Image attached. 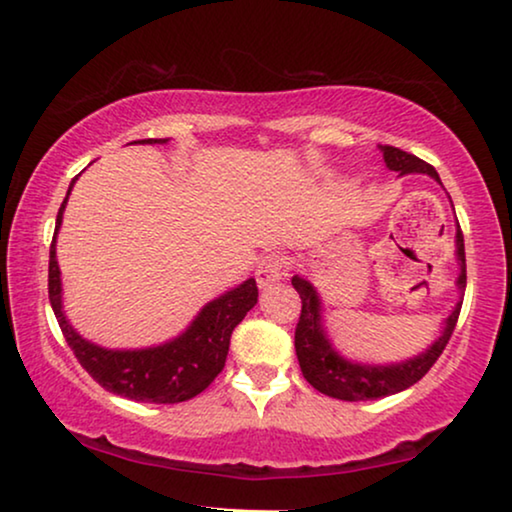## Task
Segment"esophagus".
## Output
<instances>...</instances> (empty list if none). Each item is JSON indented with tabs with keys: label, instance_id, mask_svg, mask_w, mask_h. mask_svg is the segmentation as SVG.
<instances>
[{
	"label": "esophagus",
	"instance_id": "1",
	"mask_svg": "<svg viewBox=\"0 0 512 512\" xmlns=\"http://www.w3.org/2000/svg\"><path fill=\"white\" fill-rule=\"evenodd\" d=\"M286 272V258L279 256V254H268L263 256L261 261H258V268H256V282L261 289H268V286L277 284L279 279L284 277Z\"/></svg>",
	"mask_w": 512,
	"mask_h": 512
}]
</instances>
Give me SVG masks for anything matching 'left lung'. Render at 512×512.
I'll list each match as a JSON object with an SVG mask.
<instances>
[{"mask_svg": "<svg viewBox=\"0 0 512 512\" xmlns=\"http://www.w3.org/2000/svg\"><path fill=\"white\" fill-rule=\"evenodd\" d=\"M384 163L389 170L403 174H429L431 179H436L440 184L438 172L433 170L429 163L419 160L412 153H405L396 146H380ZM457 263H459V277H457V289H459V303L454 305L450 317L445 319L443 333L431 342L429 349H424L422 354L412 356V359L398 361V363H361V361H349L342 356L338 349L333 347L331 338H328L324 328V305L317 289L312 282H307L300 275H293L291 284L293 289L300 293L303 300V310H300V319L296 326V356L303 370V377L312 384L314 389L321 394L340 398V401H375V398L398 394V391L412 387V384L422 380L429 373L433 363L438 361V356L443 354V349L452 338L454 326H457L461 303H464V291H466V254H464V235L457 223Z\"/></svg>", "mask_w": 512, "mask_h": 512, "instance_id": "8db88e82", "label": "left lung"}]
</instances>
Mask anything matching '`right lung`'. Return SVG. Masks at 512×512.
Here are the masks:
<instances>
[{
    "instance_id": "obj_1",
    "label": "right lung",
    "mask_w": 512,
    "mask_h": 512,
    "mask_svg": "<svg viewBox=\"0 0 512 512\" xmlns=\"http://www.w3.org/2000/svg\"><path fill=\"white\" fill-rule=\"evenodd\" d=\"M165 142L167 139H142L135 144ZM74 181L76 179L69 184L67 198L62 200L58 219H55L51 261H48V298H51L55 319H58L67 345L72 347L74 356L88 370V375L116 396L142 403H181L198 396L226 366L230 335L258 300L256 279H247L223 296L209 300L184 333L163 345L144 349H107L95 345L76 333V328L65 317L60 265L55 256L62 212H65Z\"/></svg>"
}]
</instances>
